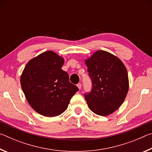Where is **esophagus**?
<instances>
[{
	"label": "esophagus",
	"instance_id": "34e87169",
	"mask_svg": "<svg viewBox=\"0 0 152 152\" xmlns=\"http://www.w3.org/2000/svg\"><path fill=\"white\" fill-rule=\"evenodd\" d=\"M77 86H78V88H79V90H80L81 88H82V84L80 83H79L77 84Z\"/></svg>",
	"mask_w": 152,
	"mask_h": 152
}]
</instances>
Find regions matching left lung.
Returning <instances> with one entry per match:
<instances>
[{"mask_svg": "<svg viewBox=\"0 0 152 152\" xmlns=\"http://www.w3.org/2000/svg\"><path fill=\"white\" fill-rule=\"evenodd\" d=\"M84 62L92 82L91 92L85 94L92 112L108 116L124 102L129 91L126 67L120 59L108 51L98 50Z\"/></svg>", "mask_w": 152, "mask_h": 152, "instance_id": "1", "label": "left lung"}]
</instances>
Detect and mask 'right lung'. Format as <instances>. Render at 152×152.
<instances>
[{"instance_id": "add662e5", "label": "right lung", "mask_w": 152, "mask_h": 152, "mask_svg": "<svg viewBox=\"0 0 152 152\" xmlns=\"http://www.w3.org/2000/svg\"><path fill=\"white\" fill-rule=\"evenodd\" d=\"M64 59L46 51L28 61L20 76V85L30 106L45 117H56L68 108L78 91L61 69Z\"/></svg>"}]
</instances>
